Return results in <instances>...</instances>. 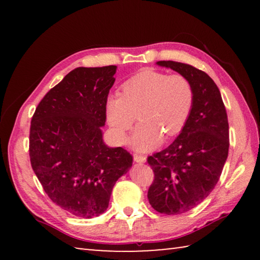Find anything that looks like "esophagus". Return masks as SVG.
<instances>
[{
	"mask_svg": "<svg viewBox=\"0 0 260 260\" xmlns=\"http://www.w3.org/2000/svg\"><path fill=\"white\" fill-rule=\"evenodd\" d=\"M147 160V157L143 156V155H134V161L136 162H140V164H142V162H146Z\"/></svg>",
	"mask_w": 260,
	"mask_h": 260,
	"instance_id": "1",
	"label": "esophagus"
}]
</instances>
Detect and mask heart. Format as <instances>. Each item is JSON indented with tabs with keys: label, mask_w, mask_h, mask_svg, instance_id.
I'll return each mask as SVG.
<instances>
[{
	"label": "heart",
	"mask_w": 260,
	"mask_h": 260,
	"mask_svg": "<svg viewBox=\"0 0 260 260\" xmlns=\"http://www.w3.org/2000/svg\"><path fill=\"white\" fill-rule=\"evenodd\" d=\"M195 93L191 82L180 74L146 70L121 86V95L107 101V121L113 138L125 142L127 132L139 118L132 138L135 150L149 151L159 146L166 136L181 133L190 117Z\"/></svg>",
	"instance_id": "obj_1"
}]
</instances>
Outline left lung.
I'll return each mask as SVG.
<instances>
[{
	"instance_id": "left-lung-1",
	"label": "left lung",
	"mask_w": 260,
	"mask_h": 260,
	"mask_svg": "<svg viewBox=\"0 0 260 260\" xmlns=\"http://www.w3.org/2000/svg\"><path fill=\"white\" fill-rule=\"evenodd\" d=\"M191 82L195 101L187 125L172 144L148 157L155 179L148 190L157 212L180 214L202 203L217 184L230 148V127L219 88L189 64L159 60Z\"/></svg>"
}]
</instances>
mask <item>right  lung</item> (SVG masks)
<instances>
[{"label":"right lung","instance_id":"add662e5","mask_svg":"<svg viewBox=\"0 0 260 260\" xmlns=\"http://www.w3.org/2000/svg\"><path fill=\"white\" fill-rule=\"evenodd\" d=\"M117 67L77 68L48 91L30 121V165L49 199L76 217L109 206L114 183L133 157L103 142L105 108Z\"/></svg>","mask_w":260,"mask_h":260}]
</instances>
